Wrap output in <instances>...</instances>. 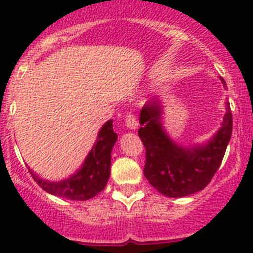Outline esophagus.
Here are the masks:
<instances>
[{
	"label": "esophagus",
	"mask_w": 253,
	"mask_h": 253,
	"mask_svg": "<svg viewBox=\"0 0 253 253\" xmlns=\"http://www.w3.org/2000/svg\"><path fill=\"white\" fill-rule=\"evenodd\" d=\"M124 122H125V125H126L129 129H137L138 128V120L133 113L125 114Z\"/></svg>",
	"instance_id": "34e87169"
}]
</instances>
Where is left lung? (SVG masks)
<instances>
[{"label": "left lung", "instance_id": "left-lung-1", "mask_svg": "<svg viewBox=\"0 0 253 253\" xmlns=\"http://www.w3.org/2000/svg\"><path fill=\"white\" fill-rule=\"evenodd\" d=\"M227 86L224 78H220ZM161 107L156 99L143 106L138 135L146 148L144 176L154 189L169 198L191 195L204 189L218 171L232 135V111L227 102L222 128L204 147L184 148L167 137L160 123Z\"/></svg>", "mask_w": 253, "mask_h": 253}]
</instances>
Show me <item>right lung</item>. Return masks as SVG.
Returning <instances> with one entry per match:
<instances>
[{"label":"right lung","instance_id":"obj_1","mask_svg":"<svg viewBox=\"0 0 253 253\" xmlns=\"http://www.w3.org/2000/svg\"><path fill=\"white\" fill-rule=\"evenodd\" d=\"M118 139L113 130V120H107L99 133L96 144L87 156L81 169L60 182L42 180L29 169L34 181L46 193L69 200H87L93 198L106 186L110 177V158L114 143Z\"/></svg>","mask_w":253,"mask_h":253}]
</instances>
